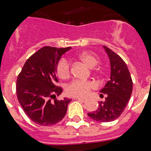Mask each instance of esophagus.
<instances>
[{"mask_svg":"<svg viewBox=\"0 0 151 151\" xmlns=\"http://www.w3.org/2000/svg\"><path fill=\"white\" fill-rule=\"evenodd\" d=\"M76 99H77V100H79V101H82V102H85V101H86V99H83V98H78V97H77V98H76Z\"/></svg>","mask_w":151,"mask_h":151,"instance_id":"obj_1","label":"esophagus"}]
</instances>
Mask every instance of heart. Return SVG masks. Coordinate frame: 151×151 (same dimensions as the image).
<instances>
[{
    "label": "heart",
    "mask_w": 151,
    "mask_h": 151,
    "mask_svg": "<svg viewBox=\"0 0 151 151\" xmlns=\"http://www.w3.org/2000/svg\"><path fill=\"white\" fill-rule=\"evenodd\" d=\"M79 59L90 68L96 66L98 58L93 54L88 52H83L78 55ZM57 74L62 80L68 78L71 74L69 62L65 58H61L56 66ZM96 87L95 83L91 81L74 80L66 87V93L71 96L84 97L90 93L91 91Z\"/></svg>",
    "instance_id": "b5f03b06"
}]
</instances>
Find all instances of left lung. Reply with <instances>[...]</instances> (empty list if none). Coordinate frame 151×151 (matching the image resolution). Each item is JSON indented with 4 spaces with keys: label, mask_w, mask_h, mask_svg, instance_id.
Here are the masks:
<instances>
[{
    "label": "left lung",
    "mask_w": 151,
    "mask_h": 151,
    "mask_svg": "<svg viewBox=\"0 0 151 151\" xmlns=\"http://www.w3.org/2000/svg\"><path fill=\"white\" fill-rule=\"evenodd\" d=\"M103 47L107 53L111 66L109 80L100 91L101 96L106 94V98L104 101L99 102L96 110L88 115L98 122H110L117 119L124 110L132 95L133 83L124 60L110 49Z\"/></svg>",
    "instance_id": "1"
}]
</instances>
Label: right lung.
<instances>
[{"label": "right lung", "instance_id": "obj_1", "mask_svg": "<svg viewBox=\"0 0 151 151\" xmlns=\"http://www.w3.org/2000/svg\"><path fill=\"white\" fill-rule=\"evenodd\" d=\"M70 49L42 47L26 60L18 75L17 99L25 113L36 124L52 126L60 122L66 115L71 99H56L63 90L56 85L58 80L55 73L62 55Z\"/></svg>", "mask_w": 151, "mask_h": 151}]
</instances>
